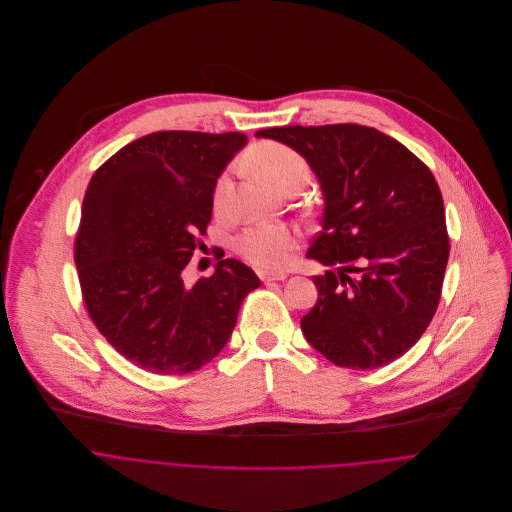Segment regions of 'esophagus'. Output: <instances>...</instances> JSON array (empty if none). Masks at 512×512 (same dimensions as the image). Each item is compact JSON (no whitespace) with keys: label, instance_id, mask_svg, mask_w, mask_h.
Instances as JSON below:
<instances>
[{"label":"esophagus","instance_id":"obj_1","mask_svg":"<svg viewBox=\"0 0 512 512\" xmlns=\"http://www.w3.org/2000/svg\"><path fill=\"white\" fill-rule=\"evenodd\" d=\"M258 276H260V280L264 284H268V282H282V280L288 278V274H284V272H258Z\"/></svg>","mask_w":512,"mask_h":512}]
</instances>
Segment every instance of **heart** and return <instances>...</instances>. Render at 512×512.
<instances>
[{"instance_id":"1","label":"heart","mask_w":512,"mask_h":512,"mask_svg":"<svg viewBox=\"0 0 512 512\" xmlns=\"http://www.w3.org/2000/svg\"><path fill=\"white\" fill-rule=\"evenodd\" d=\"M246 165L274 191L282 193L290 187L305 185L309 181L307 161L290 147L280 144L256 146L246 157ZM228 193V179L222 177L217 183L213 205L215 211L222 209ZM295 240L293 234L280 224H256L246 228L238 236V250L256 266L282 268L290 262Z\"/></svg>"}]
</instances>
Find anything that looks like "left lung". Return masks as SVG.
<instances>
[{
  "instance_id": "1",
  "label": "left lung",
  "mask_w": 512,
  "mask_h": 512,
  "mask_svg": "<svg viewBox=\"0 0 512 512\" xmlns=\"http://www.w3.org/2000/svg\"><path fill=\"white\" fill-rule=\"evenodd\" d=\"M295 149L323 193L321 232L307 250L327 266L301 317L307 343L333 365L378 368L428 329L449 258L432 171L394 138L359 124L256 132Z\"/></svg>"
}]
</instances>
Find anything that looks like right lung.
I'll use <instances>...</instances> for the list:
<instances>
[{
	"label": "right lung",
	"instance_id": "add662e5",
	"mask_svg": "<svg viewBox=\"0 0 512 512\" xmlns=\"http://www.w3.org/2000/svg\"><path fill=\"white\" fill-rule=\"evenodd\" d=\"M246 144L240 132H153L116 151L88 183L74 240L82 297L106 341L147 372L211 363L260 286L234 258L193 288L183 284L220 173Z\"/></svg>",
	"mask_w": 512,
	"mask_h": 512
}]
</instances>
